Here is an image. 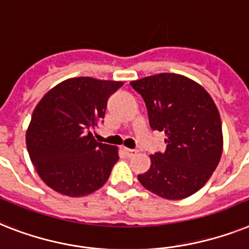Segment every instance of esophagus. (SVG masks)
Listing matches in <instances>:
<instances>
[{"mask_svg": "<svg viewBox=\"0 0 249 249\" xmlns=\"http://www.w3.org/2000/svg\"><path fill=\"white\" fill-rule=\"evenodd\" d=\"M123 151H124V153L128 157H133L135 153H137V151H135V149H130V148H124Z\"/></svg>", "mask_w": 249, "mask_h": 249, "instance_id": "obj_1", "label": "esophagus"}]
</instances>
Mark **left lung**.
<instances>
[{"mask_svg": "<svg viewBox=\"0 0 249 249\" xmlns=\"http://www.w3.org/2000/svg\"><path fill=\"white\" fill-rule=\"evenodd\" d=\"M144 101L151 128L165 131L166 151L151 156L139 174L143 187L166 199H181L199 191L223 153L221 120L215 102L199 84L162 72L131 82Z\"/></svg>", "mask_w": 249, "mask_h": 249, "instance_id": "1", "label": "left lung"}]
</instances>
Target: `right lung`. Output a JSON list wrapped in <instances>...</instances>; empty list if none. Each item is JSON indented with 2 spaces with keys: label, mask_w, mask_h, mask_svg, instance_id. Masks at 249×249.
<instances>
[{
  "label": "right lung",
  "mask_w": 249,
  "mask_h": 249,
  "mask_svg": "<svg viewBox=\"0 0 249 249\" xmlns=\"http://www.w3.org/2000/svg\"><path fill=\"white\" fill-rule=\"evenodd\" d=\"M121 86L86 76L68 79L34 108L26 148L38 175L53 191L80 197L107 181L118 148L97 142L90 129L105 118L107 101Z\"/></svg>",
  "instance_id": "1"
}]
</instances>
